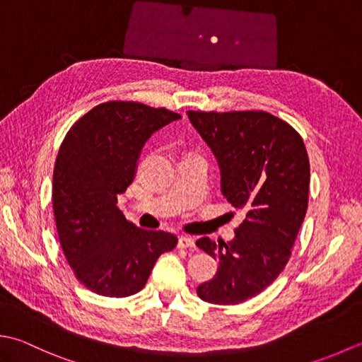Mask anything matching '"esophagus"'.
<instances>
[{"label": "esophagus", "instance_id": "1", "mask_svg": "<svg viewBox=\"0 0 362 362\" xmlns=\"http://www.w3.org/2000/svg\"><path fill=\"white\" fill-rule=\"evenodd\" d=\"M179 247L182 249H188V247H194V240L189 236H180L179 238Z\"/></svg>", "mask_w": 362, "mask_h": 362}]
</instances>
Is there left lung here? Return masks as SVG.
I'll list each match as a JSON object with an SVG mask.
<instances>
[{"instance_id":"left-lung-1","label":"left lung","mask_w":362,"mask_h":362,"mask_svg":"<svg viewBox=\"0 0 362 362\" xmlns=\"http://www.w3.org/2000/svg\"><path fill=\"white\" fill-rule=\"evenodd\" d=\"M188 117L219 161L222 194L245 213L233 241H196L219 263L197 296L238 305L264 291L288 264L308 209V152L294 127L263 110H188Z\"/></svg>"}]
</instances>
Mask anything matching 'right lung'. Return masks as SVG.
<instances>
[{
	"mask_svg": "<svg viewBox=\"0 0 362 362\" xmlns=\"http://www.w3.org/2000/svg\"><path fill=\"white\" fill-rule=\"evenodd\" d=\"M180 115L135 101H107L68 130L52 175L59 241L82 284L105 297H129L144 288L161 253L177 238L144 230L117 206L132 183L146 140Z\"/></svg>",
	"mask_w": 362,
	"mask_h": 362,
	"instance_id": "add662e5",
	"label": "right lung"
}]
</instances>
